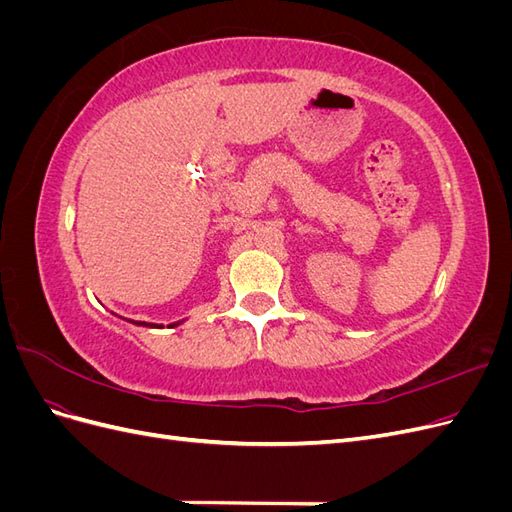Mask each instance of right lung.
Segmentation results:
<instances>
[{
    "instance_id": "right-lung-1",
    "label": "right lung",
    "mask_w": 512,
    "mask_h": 512,
    "mask_svg": "<svg viewBox=\"0 0 512 512\" xmlns=\"http://www.w3.org/2000/svg\"><path fill=\"white\" fill-rule=\"evenodd\" d=\"M121 318V316H119ZM126 320V318H123ZM128 322H132V324H136V327H147V329H164V324H156V322H141V320H128ZM185 322V318L183 320H179V322H173V324H168V327H179V324H183Z\"/></svg>"
}]
</instances>
